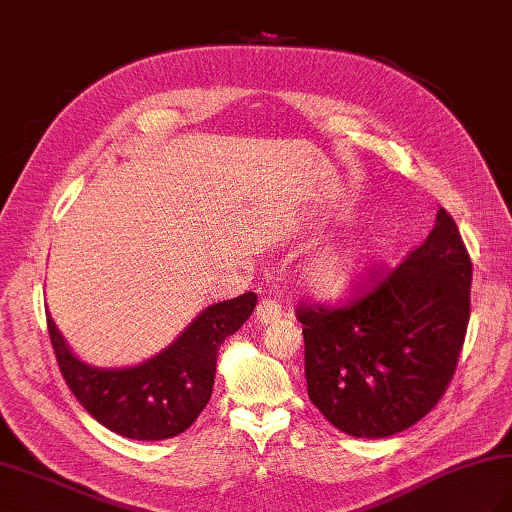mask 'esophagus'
Instances as JSON below:
<instances>
[{
    "label": "esophagus",
    "mask_w": 512,
    "mask_h": 512,
    "mask_svg": "<svg viewBox=\"0 0 512 512\" xmlns=\"http://www.w3.org/2000/svg\"><path fill=\"white\" fill-rule=\"evenodd\" d=\"M281 317V303L275 301V299H262L259 301V306L255 310V319L262 323V325H268L273 323Z\"/></svg>",
    "instance_id": "obj_1"
}]
</instances>
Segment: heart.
<instances>
[{"label": "heart", "instance_id": "obj_1", "mask_svg": "<svg viewBox=\"0 0 512 512\" xmlns=\"http://www.w3.org/2000/svg\"><path fill=\"white\" fill-rule=\"evenodd\" d=\"M378 255L380 246L376 242H358L325 253L306 268L308 286L323 299H341L361 286Z\"/></svg>", "mask_w": 512, "mask_h": 512}]
</instances>
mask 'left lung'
Instances as JSON below:
<instances>
[{
  "mask_svg": "<svg viewBox=\"0 0 512 512\" xmlns=\"http://www.w3.org/2000/svg\"><path fill=\"white\" fill-rule=\"evenodd\" d=\"M473 264L440 209L424 242L391 270H372L341 306L297 308L308 396L336 429L389 438L438 405L471 317Z\"/></svg>",
  "mask_w": 512,
  "mask_h": 512,
  "instance_id": "obj_1",
  "label": "left lung"
}]
</instances>
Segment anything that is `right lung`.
Returning <instances> with one entry per match:
<instances>
[{
    "mask_svg": "<svg viewBox=\"0 0 512 512\" xmlns=\"http://www.w3.org/2000/svg\"><path fill=\"white\" fill-rule=\"evenodd\" d=\"M257 306L255 292L206 308L167 350L129 369L81 363L46 314L65 385L103 427L132 440H167L187 431L211 398L220 345Z\"/></svg>",
    "mask_w": 512,
    "mask_h": 512,
    "instance_id": "1",
    "label": "right lung"
}]
</instances>
